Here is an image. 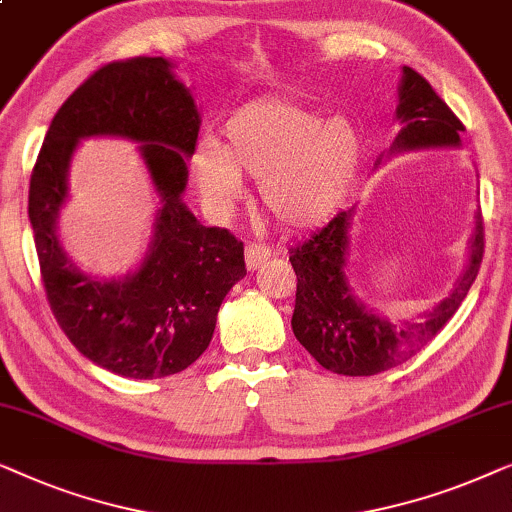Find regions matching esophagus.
Returning a JSON list of instances; mask_svg holds the SVG:
<instances>
[{"label":"esophagus","mask_w":512,"mask_h":512,"mask_svg":"<svg viewBox=\"0 0 512 512\" xmlns=\"http://www.w3.org/2000/svg\"><path fill=\"white\" fill-rule=\"evenodd\" d=\"M271 257V250L264 246V243H248L246 246V264L250 271L259 269V264L264 262V259Z\"/></svg>","instance_id":"1"}]
</instances>
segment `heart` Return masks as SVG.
Returning <instances> with one entry per match:
<instances>
[{"instance_id":"obj_1","label":"heart","mask_w":512,"mask_h":512,"mask_svg":"<svg viewBox=\"0 0 512 512\" xmlns=\"http://www.w3.org/2000/svg\"><path fill=\"white\" fill-rule=\"evenodd\" d=\"M222 148L204 141L192 169L213 211L243 197L241 176L259 181V199L278 225L308 229L329 220L355 185L362 139L345 118L322 115L294 99L262 97L243 104L222 127Z\"/></svg>"}]
</instances>
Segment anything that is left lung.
<instances>
[{"label":"left lung","instance_id":"left-lung-1","mask_svg":"<svg viewBox=\"0 0 512 512\" xmlns=\"http://www.w3.org/2000/svg\"><path fill=\"white\" fill-rule=\"evenodd\" d=\"M394 113L401 122V132L392 150L459 146L464 125L415 69L403 67ZM352 215L355 208L341 211L311 239L290 248V262L297 273L292 331L327 371L338 376H376L413 357L457 313L478 276L485 253V229L478 211L469 241V264L455 283V290L424 315V320L394 325L352 297L345 278Z\"/></svg>","mask_w":512,"mask_h":512}]
</instances>
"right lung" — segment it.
<instances>
[{"label": "right lung", "mask_w": 512, "mask_h": 512, "mask_svg": "<svg viewBox=\"0 0 512 512\" xmlns=\"http://www.w3.org/2000/svg\"><path fill=\"white\" fill-rule=\"evenodd\" d=\"M199 125L190 90L169 60L111 62L60 106L32 169L30 222L50 311L78 352L118 376L153 380L197 362L222 299L246 276L243 243L227 229L201 225L181 199ZM88 135L141 142L161 194L144 264L120 281L76 270L56 239L70 155Z\"/></svg>", "instance_id": "right-lung-1"}]
</instances>
